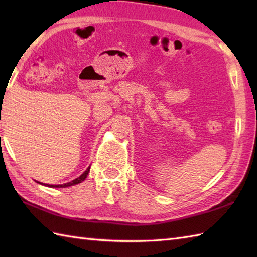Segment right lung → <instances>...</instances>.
I'll use <instances>...</instances> for the list:
<instances>
[{
	"label": "right lung",
	"instance_id": "1",
	"mask_svg": "<svg viewBox=\"0 0 257 257\" xmlns=\"http://www.w3.org/2000/svg\"><path fill=\"white\" fill-rule=\"evenodd\" d=\"M89 169H90V167L87 168V170H86L83 174H81L80 177H78L77 179L73 180L72 182L64 183V184H57V185L50 184V187H52V188H66V187H70V185H75V184H78V183H80V182H83L84 180L87 178V176H88V173H89ZM38 183H40V182H38ZM45 185H48V184H45Z\"/></svg>",
	"mask_w": 257,
	"mask_h": 257
}]
</instances>
